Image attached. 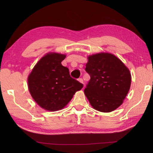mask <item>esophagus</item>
I'll list each match as a JSON object with an SVG mask.
<instances>
[{
	"label": "esophagus",
	"mask_w": 153,
	"mask_h": 153,
	"mask_svg": "<svg viewBox=\"0 0 153 153\" xmlns=\"http://www.w3.org/2000/svg\"><path fill=\"white\" fill-rule=\"evenodd\" d=\"M78 81H79V82L80 83H82L84 84V83H83V79H82V78H79V79H78Z\"/></svg>",
	"instance_id": "esophagus-1"
}]
</instances>
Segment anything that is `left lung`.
Returning <instances> with one entry per match:
<instances>
[{
	"mask_svg": "<svg viewBox=\"0 0 153 153\" xmlns=\"http://www.w3.org/2000/svg\"><path fill=\"white\" fill-rule=\"evenodd\" d=\"M85 71L90 80L84 93L94 108L110 112L122 105L131 85V74L114 55L98 53L88 57Z\"/></svg>",
	"mask_w": 153,
	"mask_h": 153,
	"instance_id": "8db88e82",
	"label": "left lung"
}]
</instances>
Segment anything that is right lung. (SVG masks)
Instances as JSON below:
<instances>
[{"mask_svg":"<svg viewBox=\"0 0 153 153\" xmlns=\"http://www.w3.org/2000/svg\"><path fill=\"white\" fill-rule=\"evenodd\" d=\"M66 55L48 53L38 62L28 77L31 95L41 108L56 111L66 106L83 85L72 78L62 65Z\"/></svg>","mask_w":153,"mask_h":153,"instance_id":"obj_1","label":"right lung"}]
</instances>
